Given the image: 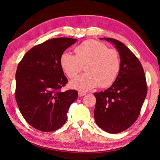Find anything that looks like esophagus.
I'll use <instances>...</instances> for the list:
<instances>
[{"label":"esophagus","mask_w":160,"mask_h":160,"mask_svg":"<svg viewBox=\"0 0 160 160\" xmlns=\"http://www.w3.org/2000/svg\"><path fill=\"white\" fill-rule=\"evenodd\" d=\"M86 94V93L85 92H78V96L79 97H83L84 95H85Z\"/></svg>","instance_id":"esophagus-1"}]
</instances>
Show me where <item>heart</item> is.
<instances>
[{
    "label": "heart",
    "instance_id": "obj_1",
    "mask_svg": "<svg viewBox=\"0 0 160 160\" xmlns=\"http://www.w3.org/2000/svg\"><path fill=\"white\" fill-rule=\"evenodd\" d=\"M75 53L64 52L60 58L61 68L70 78L76 77L85 66V73L70 82L72 88L87 91L98 85L106 88L116 80L121 69L117 51L95 40H87L76 47Z\"/></svg>",
    "mask_w": 160,
    "mask_h": 160
}]
</instances>
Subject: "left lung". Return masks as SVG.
Here are the masks:
<instances>
[{
  "instance_id": "1",
  "label": "left lung",
  "mask_w": 160,
  "mask_h": 160,
  "mask_svg": "<svg viewBox=\"0 0 160 160\" xmlns=\"http://www.w3.org/2000/svg\"><path fill=\"white\" fill-rule=\"evenodd\" d=\"M112 42L121 58L120 72L107 90L94 92V110L97 125L109 133L126 131L134 123L147 95V83L140 62L126 46L112 38H101Z\"/></svg>"
}]
</instances>
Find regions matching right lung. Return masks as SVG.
Returning <instances> with one entry per match:
<instances>
[{
    "instance_id": "add662e5",
    "label": "right lung",
    "mask_w": 160,
    "mask_h": 160,
    "mask_svg": "<svg viewBox=\"0 0 160 160\" xmlns=\"http://www.w3.org/2000/svg\"><path fill=\"white\" fill-rule=\"evenodd\" d=\"M77 42L54 38L29 50L19 63L15 74V99L29 125L43 132L60 128L78 98V92L60 90L68 83L60 65L61 54Z\"/></svg>"
}]
</instances>
